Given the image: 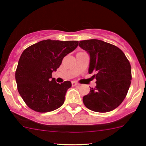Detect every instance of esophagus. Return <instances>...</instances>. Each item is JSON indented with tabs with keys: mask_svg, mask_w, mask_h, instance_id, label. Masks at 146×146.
<instances>
[{
	"mask_svg": "<svg viewBox=\"0 0 146 146\" xmlns=\"http://www.w3.org/2000/svg\"><path fill=\"white\" fill-rule=\"evenodd\" d=\"M71 84H72V86H78V85H79L78 83H77L76 82H72Z\"/></svg>",
	"mask_w": 146,
	"mask_h": 146,
	"instance_id": "obj_1",
	"label": "esophagus"
}]
</instances>
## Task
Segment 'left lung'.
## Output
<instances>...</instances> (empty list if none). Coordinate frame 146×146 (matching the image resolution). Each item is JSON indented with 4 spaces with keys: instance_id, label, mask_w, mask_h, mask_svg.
<instances>
[{
    "instance_id": "left-lung-1",
    "label": "left lung",
    "mask_w": 146,
    "mask_h": 146,
    "mask_svg": "<svg viewBox=\"0 0 146 146\" xmlns=\"http://www.w3.org/2000/svg\"><path fill=\"white\" fill-rule=\"evenodd\" d=\"M79 46L90 56L88 73H94L95 88L83 98L88 109L107 113L123 101L132 80L131 66L123 52L115 45L97 39L82 40Z\"/></svg>"
}]
</instances>
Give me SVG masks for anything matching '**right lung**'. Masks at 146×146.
I'll list each match as a JSON object with an SVG mask.
<instances>
[{
	"label": "right lung",
	"mask_w": 146,
	"mask_h": 146,
	"mask_svg": "<svg viewBox=\"0 0 146 146\" xmlns=\"http://www.w3.org/2000/svg\"><path fill=\"white\" fill-rule=\"evenodd\" d=\"M78 45V41L46 40L24 50L15 75L18 93L31 109L47 113L62 106L71 82L60 84L51 74Z\"/></svg>",
	"instance_id": "right-lung-1"
}]
</instances>
